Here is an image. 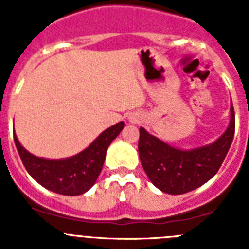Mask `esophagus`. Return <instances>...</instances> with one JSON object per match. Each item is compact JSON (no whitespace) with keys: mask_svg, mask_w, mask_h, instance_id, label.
I'll use <instances>...</instances> for the list:
<instances>
[{"mask_svg":"<svg viewBox=\"0 0 249 249\" xmlns=\"http://www.w3.org/2000/svg\"><path fill=\"white\" fill-rule=\"evenodd\" d=\"M129 121H131V122H137V118H135V117H129Z\"/></svg>","mask_w":249,"mask_h":249,"instance_id":"obj_1","label":"esophagus"}]
</instances>
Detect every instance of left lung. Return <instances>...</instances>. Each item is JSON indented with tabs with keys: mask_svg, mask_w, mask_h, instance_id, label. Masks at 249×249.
Returning a JSON list of instances; mask_svg holds the SVG:
<instances>
[{
	"mask_svg": "<svg viewBox=\"0 0 249 249\" xmlns=\"http://www.w3.org/2000/svg\"><path fill=\"white\" fill-rule=\"evenodd\" d=\"M236 128L233 105L230 126L218 140L207 146L182 151L140 128L138 153L149 181L162 192L183 195L208 182L223 163Z\"/></svg>",
	"mask_w": 249,
	"mask_h": 249,
	"instance_id": "left-lung-1",
	"label": "left lung"
}]
</instances>
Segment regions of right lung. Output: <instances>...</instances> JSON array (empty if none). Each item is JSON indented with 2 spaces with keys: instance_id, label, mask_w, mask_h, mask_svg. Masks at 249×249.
<instances>
[{
  "instance_id": "add662e5",
  "label": "right lung",
  "mask_w": 249,
  "mask_h": 249,
  "mask_svg": "<svg viewBox=\"0 0 249 249\" xmlns=\"http://www.w3.org/2000/svg\"><path fill=\"white\" fill-rule=\"evenodd\" d=\"M123 127V122L116 123L103 131L85 151L65 160L36 157L21 146L16 135H13V140L22 163L35 181L54 193L78 196L96 183L105 163L107 148Z\"/></svg>"
}]
</instances>
